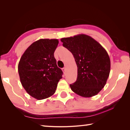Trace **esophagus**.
Instances as JSON below:
<instances>
[{
    "label": "esophagus",
    "instance_id": "esophagus-1",
    "mask_svg": "<svg viewBox=\"0 0 130 130\" xmlns=\"http://www.w3.org/2000/svg\"><path fill=\"white\" fill-rule=\"evenodd\" d=\"M62 71H63V73L65 74V73H66V68H63L62 69Z\"/></svg>",
    "mask_w": 130,
    "mask_h": 130
}]
</instances>
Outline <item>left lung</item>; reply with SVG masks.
<instances>
[{
  "label": "left lung",
  "mask_w": 130,
  "mask_h": 130,
  "mask_svg": "<svg viewBox=\"0 0 130 130\" xmlns=\"http://www.w3.org/2000/svg\"><path fill=\"white\" fill-rule=\"evenodd\" d=\"M60 41L72 53L77 66L76 81L70 85L72 91L83 97L97 94L104 87L110 72V59L105 49L86 34Z\"/></svg>",
  "instance_id": "1"
}]
</instances>
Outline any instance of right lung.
<instances>
[{"instance_id":"right-lung-1","label":"right lung","mask_w":130,"mask_h":130,"mask_svg":"<svg viewBox=\"0 0 130 130\" xmlns=\"http://www.w3.org/2000/svg\"><path fill=\"white\" fill-rule=\"evenodd\" d=\"M56 39H41L33 43L21 58L18 73L27 93L43 100L55 93L63 72L58 67L54 53L58 44Z\"/></svg>"}]
</instances>
